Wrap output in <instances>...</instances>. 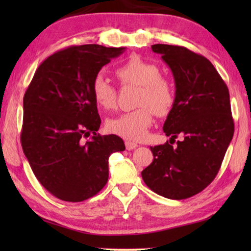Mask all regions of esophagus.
<instances>
[{
	"label": "esophagus",
	"instance_id": "34e87169",
	"mask_svg": "<svg viewBox=\"0 0 251 251\" xmlns=\"http://www.w3.org/2000/svg\"><path fill=\"white\" fill-rule=\"evenodd\" d=\"M125 146H126V150L127 151H133V150H135V148L138 147L137 144L133 143V142H129V141H126L125 142Z\"/></svg>",
	"mask_w": 251,
	"mask_h": 251
}]
</instances>
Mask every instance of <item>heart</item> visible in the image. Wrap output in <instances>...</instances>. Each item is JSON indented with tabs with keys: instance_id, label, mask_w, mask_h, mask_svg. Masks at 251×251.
I'll list each match as a JSON object with an SVG mask.
<instances>
[{
	"instance_id": "b5f03b06",
	"label": "heart",
	"mask_w": 251,
	"mask_h": 251,
	"mask_svg": "<svg viewBox=\"0 0 251 251\" xmlns=\"http://www.w3.org/2000/svg\"><path fill=\"white\" fill-rule=\"evenodd\" d=\"M123 85L139 86L137 106L131 112L123 113L107 121L110 133L128 141H142L152 123V112L165 116L171 112L175 93L168 79L161 77L159 67L138 55H133L116 70ZM92 96L95 103L105 110L116 107L117 92L103 74L96 75L92 82Z\"/></svg>"
}]
</instances>
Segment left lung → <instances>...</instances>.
<instances>
[{
  "mask_svg": "<svg viewBox=\"0 0 251 251\" xmlns=\"http://www.w3.org/2000/svg\"><path fill=\"white\" fill-rule=\"evenodd\" d=\"M171 69L175 101L163 129L169 142L151 147L154 159L142 172L145 184L169 199L201 193L218 174L233 136L227 85L206 57L182 46L155 44ZM178 135L183 138L171 145Z\"/></svg>",
  "mask_w": 251,
  "mask_h": 251,
  "instance_id": "left-lung-1",
  "label": "left lung"
}]
</instances>
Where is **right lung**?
Listing matches in <instances>:
<instances>
[{
	"instance_id": "1",
	"label": "right lung",
	"mask_w": 251,
	"mask_h": 251,
	"mask_svg": "<svg viewBox=\"0 0 251 251\" xmlns=\"http://www.w3.org/2000/svg\"><path fill=\"white\" fill-rule=\"evenodd\" d=\"M125 50L86 44L58 50L39 66L25 92L24 155L37 180L61 201L95 196L107 182L110 154L125 151L118 136L96 134L100 117L92 96L95 76Z\"/></svg>"
}]
</instances>
